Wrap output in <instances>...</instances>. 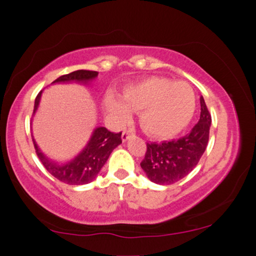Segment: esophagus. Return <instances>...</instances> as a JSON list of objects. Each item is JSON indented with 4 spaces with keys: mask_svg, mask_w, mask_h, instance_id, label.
Segmentation results:
<instances>
[{
    "mask_svg": "<svg viewBox=\"0 0 256 256\" xmlns=\"http://www.w3.org/2000/svg\"><path fill=\"white\" fill-rule=\"evenodd\" d=\"M133 134H134V130H133V128L125 130V131L123 132V136H122V138H123V141L128 140L130 138H131Z\"/></svg>",
    "mask_w": 256,
    "mask_h": 256,
    "instance_id": "esophagus-1",
    "label": "esophagus"
}]
</instances>
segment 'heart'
I'll use <instances>...</instances> for the list:
<instances>
[{"instance_id":"heart-1","label":"heart","mask_w":256,"mask_h":256,"mask_svg":"<svg viewBox=\"0 0 256 256\" xmlns=\"http://www.w3.org/2000/svg\"><path fill=\"white\" fill-rule=\"evenodd\" d=\"M125 101H115L112 108L126 116L130 108L141 112V124L154 136L168 138L181 131L194 112V92L186 82L150 77L128 88Z\"/></svg>"}]
</instances>
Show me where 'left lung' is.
<instances>
[{"label":"left lung","mask_w":256,"mask_h":256,"mask_svg":"<svg viewBox=\"0 0 256 256\" xmlns=\"http://www.w3.org/2000/svg\"><path fill=\"white\" fill-rule=\"evenodd\" d=\"M210 122L208 108L200 96V118L192 131L176 140L147 142L140 165L149 179L158 184H172L188 176L208 147Z\"/></svg>","instance_id":"left-lung-1"}]
</instances>
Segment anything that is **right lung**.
Listing matches in <instances>:
<instances>
[{"label":"right lung","mask_w":256,"mask_h":256,"mask_svg":"<svg viewBox=\"0 0 256 256\" xmlns=\"http://www.w3.org/2000/svg\"><path fill=\"white\" fill-rule=\"evenodd\" d=\"M96 76H98V72L80 70L60 76L56 80H54V83L70 82V80L88 83V80H91ZM40 93H42V91H40L35 99L34 112L38 109L40 99ZM33 142L40 160L42 162L43 166L46 168V171L51 176H54L59 181L64 182L67 184L78 186L88 184V182H91L94 179L96 174L99 173L104 163L107 162L112 150L122 144V132H110L106 128H96V131L92 134L91 140L88 141V146L85 147L83 152L75 160H72L70 163L64 165H58L54 163V162L48 160L40 152L34 139Z\"/></svg>","instance_id":"right-lung-1"}]
</instances>
